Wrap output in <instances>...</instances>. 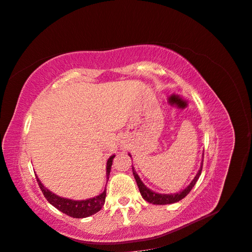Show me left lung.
<instances>
[{
  "mask_svg": "<svg viewBox=\"0 0 252 252\" xmlns=\"http://www.w3.org/2000/svg\"><path fill=\"white\" fill-rule=\"evenodd\" d=\"M128 155L131 156V154H128ZM203 160H204V158H203ZM203 160H202V163H200V168L197 172V174L195 175V177L193 178V181L190 183V185L187 186V188H185L184 190L179 191L177 193H173V194H159V193H156L152 190H150L149 188H147L146 185L141 182V179L139 178L138 174L136 173L134 167H132V170H133L134 177L136 179V183H137V186H138L140 194H141V196L143 197V199L147 200V202H149L150 204H153V205H168V204H174V203L179 202V200L183 199L184 197H186L190 193V191L192 190L194 185L196 184L197 179L199 178L200 174H202Z\"/></svg>",
  "mask_w": 252,
  "mask_h": 252,
  "instance_id": "1",
  "label": "left lung"
}]
</instances>
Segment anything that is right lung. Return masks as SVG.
I'll return each instance as SVG.
<instances>
[{
  "label": "right lung",
  "mask_w": 252,
  "mask_h": 252,
  "mask_svg": "<svg viewBox=\"0 0 252 252\" xmlns=\"http://www.w3.org/2000/svg\"><path fill=\"white\" fill-rule=\"evenodd\" d=\"M114 157L115 155H112L109 159H107V162H106V178L107 179H109V176H110ZM35 178H37L38 185L43 193V195H44L45 198L48 200V203L50 205H53L61 212L65 213L70 218L83 219V218L91 217V215L95 214L98 211L101 210V208L104 205L106 189L96 197H92L84 200H74V199H68V198H64V197L56 195L55 193L49 191L47 188H45V187L42 185L38 176H35Z\"/></svg>",
  "instance_id": "right-lung-1"
}]
</instances>
